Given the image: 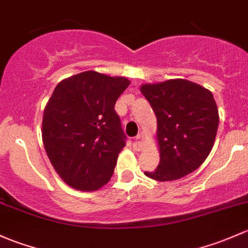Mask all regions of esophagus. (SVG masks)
I'll list each match as a JSON object with an SVG mask.
<instances>
[{
  "instance_id": "obj_1",
  "label": "esophagus",
  "mask_w": 248,
  "mask_h": 248,
  "mask_svg": "<svg viewBox=\"0 0 248 248\" xmlns=\"http://www.w3.org/2000/svg\"><path fill=\"white\" fill-rule=\"evenodd\" d=\"M141 138H142L141 135L139 134L137 138H135V141L133 142V147H134L137 151H142L145 147V144L141 141Z\"/></svg>"
}]
</instances>
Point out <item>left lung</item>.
I'll list each match as a JSON object with an SVG mask.
<instances>
[{
	"label": "left lung",
	"mask_w": 248,
	"mask_h": 248,
	"mask_svg": "<svg viewBox=\"0 0 248 248\" xmlns=\"http://www.w3.org/2000/svg\"><path fill=\"white\" fill-rule=\"evenodd\" d=\"M157 116L159 165L145 174L159 182L176 181L199 169L215 142L218 110L213 93L186 79L142 84Z\"/></svg>",
	"instance_id": "obj_1"
}]
</instances>
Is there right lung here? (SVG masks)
I'll return each instance as SVG.
<instances>
[{"instance_id":"obj_1","label":"right lung","mask_w":248,"mask_h":248,"mask_svg":"<svg viewBox=\"0 0 248 248\" xmlns=\"http://www.w3.org/2000/svg\"><path fill=\"white\" fill-rule=\"evenodd\" d=\"M129 83L84 71L57 84L44 110L41 134L52 166L67 186L93 191L110 181L126 146L114 107Z\"/></svg>"}]
</instances>
